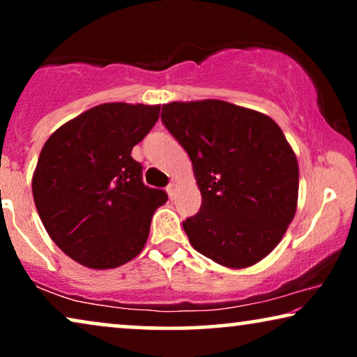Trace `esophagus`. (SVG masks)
<instances>
[{
    "mask_svg": "<svg viewBox=\"0 0 357 357\" xmlns=\"http://www.w3.org/2000/svg\"><path fill=\"white\" fill-rule=\"evenodd\" d=\"M177 182H170L169 185H167V193H169V197H170V199H174L175 198V192H177Z\"/></svg>",
    "mask_w": 357,
    "mask_h": 357,
    "instance_id": "esophagus-1",
    "label": "esophagus"
}]
</instances>
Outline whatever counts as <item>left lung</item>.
I'll return each mask as SVG.
<instances>
[{
	"instance_id": "1",
	"label": "left lung",
	"mask_w": 357,
	"mask_h": 357,
	"mask_svg": "<svg viewBox=\"0 0 357 357\" xmlns=\"http://www.w3.org/2000/svg\"><path fill=\"white\" fill-rule=\"evenodd\" d=\"M165 128L192 159L202 209L183 222L195 250L242 270L275 250L294 219L299 165L261 112L206 99L162 105Z\"/></svg>"
}]
</instances>
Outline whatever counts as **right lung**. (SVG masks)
<instances>
[{
    "mask_svg": "<svg viewBox=\"0 0 357 357\" xmlns=\"http://www.w3.org/2000/svg\"><path fill=\"white\" fill-rule=\"evenodd\" d=\"M159 112L160 105L109 102L66 121L43 144L33 202L52 241L82 266H121L144 248L167 195L146 187L131 149Z\"/></svg>",
    "mask_w": 357,
    "mask_h": 357,
    "instance_id": "obj_1",
    "label": "right lung"
}]
</instances>
